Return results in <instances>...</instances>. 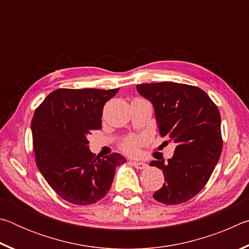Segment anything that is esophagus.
<instances>
[{
	"instance_id": "obj_1",
	"label": "esophagus",
	"mask_w": 249,
	"mask_h": 249,
	"mask_svg": "<svg viewBox=\"0 0 249 249\" xmlns=\"http://www.w3.org/2000/svg\"><path fill=\"white\" fill-rule=\"evenodd\" d=\"M132 165L135 167V168H137V169H146L147 168V165L145 162H142V161H132Z\"/></svg>"
}]
</instances>
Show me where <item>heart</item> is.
<instances>
[{
  "label": "heart",
  "instance_id": "1",
  "mask_svg": "<svg viewBox=\"0 0 249 249\" xmlns=\"http://www.w3.org/2000/svg\"><path fill=\"white\" fill-rule=\"evenodd\" d=\"M142 142V140L141 137H136V136L128 137L123 142V144H122V148H123L124 151H126L127 154L135 155L138 153V150H140Z\"/></svg>",
  "mask_w": 249,
  "mask_h": 249
}]
</instances>
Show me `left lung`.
I'll use <instances>...</instances> for the list:
<instances>
[{"label": "left lung", "instance_id": "8db88e82", "mask_svg": "<svg viewBox=\"0 0 249 249\" xmlns=\"http://www.w3.org/2000/svg\"><path fill=\"white\" fill-rule=\"evenodd\" d=\"M136 89L153 104L160 136L177 144L168 162L149 163L162 170L166 180L154 199L168 205L184 203L203 189L220 159V111L197 87L158 82L138 84Z\"/></svg>", "mask_w": 249, "mask_h": 249}]
</instances>
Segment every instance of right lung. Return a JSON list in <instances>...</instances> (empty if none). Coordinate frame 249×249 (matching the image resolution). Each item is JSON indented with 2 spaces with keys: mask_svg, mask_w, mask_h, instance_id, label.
I'll return each instance as SVG.
<instances>
[{
  "mask_svg": "<svg viewBox=\"0 0 249 249\" xmlns=\"http://www.w3.org/2000/svg\"><path fill=\"white\" fill-rule=\"evenodd\" d=\"M120 89H58L36 108L32 120L37 167L53 190L78 205L93 204L111 189L121 154L94 157L88 135L102 127L105 102Z\"/></svg>",
  "mask_w": 249,
  "mask_h": 249,
  "instance_id": "add662e5",
  "label": "right lung"
}]
</instances>
